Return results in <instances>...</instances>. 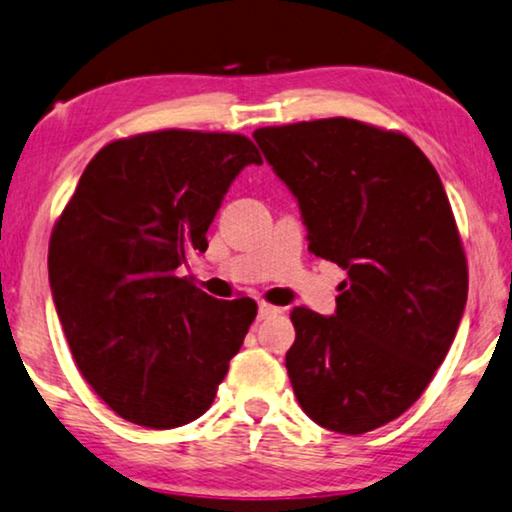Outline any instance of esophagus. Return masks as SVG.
Wrapping results in <instances>:
<instances>
[{
    "label": "esophagus",
    "instance_id": "1",
    "mask_svg": "<svg viewBox=\"0 0 512 512\" xmlns=\"http://www.w3.org/2000/svg\"><path fill=\"white\" fill-rule=\"evenodd\" d=\"M274 313H278L276 306H271V304H267V302H260V309H257V318L264 320V318L274 316Z\"/></svg>",
    "mask_w": 512,
    "mask_h": 512
}]
</instances>
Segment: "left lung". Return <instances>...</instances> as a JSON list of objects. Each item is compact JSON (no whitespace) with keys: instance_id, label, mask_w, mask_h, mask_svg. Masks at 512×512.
<instances>
[{"instance_id":"1","label":"left lung","mask_w":512,"mask_h":512,"mask_svg":"<svg viewBox=\"0 0 512 512\" xmlns=\"http://www.w3.org/2000/svg\"><path fill=\"white\" fill-rule=\"evenodd\" d=\"M252 138L295 194L309 250L349 274L332 316L290 313L292 391L318 426L374 431L417 403L466 309L468 264L445 187L407 135L356 119Z\"/></svg>"}]
</instances>
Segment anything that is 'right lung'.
Wrapping results in <instances>:
<instances>
[{
    "label": "right lung",
    "mask_w": 512,
    "mask_h": 512,
    "mask_svg": "<svg viewBox=\"0 0 512 512\" xmlns=\"http://www.w3.org/2000/svg\"><path fill=\"white\" fill-rule=\"evenodd\" d=\"M262 156L238 133L168 131L109 142L53 227L49 281L79 372L119 414L175 428L213 405L257 316L177 269L206 252L224 194Z\"/></svg>",
    "instance_id": "1"
}]
</instances>
